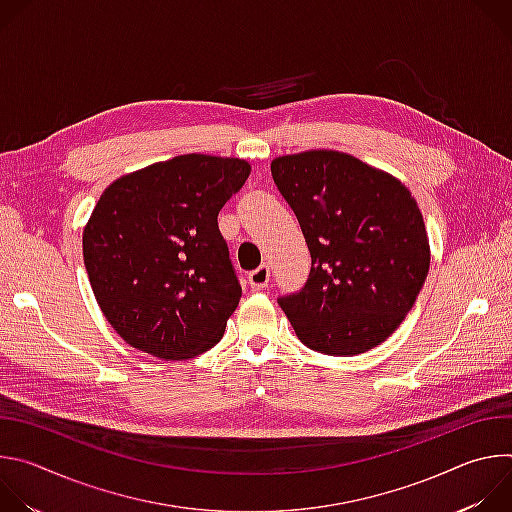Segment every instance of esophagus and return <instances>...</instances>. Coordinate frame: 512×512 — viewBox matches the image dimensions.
<instances>
[{
	"label": "esophagus",
	"instance_id": "esophagus-1",
	"mask_svg": "<svg viewBox=\"0 0 512 512\" xmlns=\"http://www.w3.org/2000/svg\"><path fill=\"white\" fill-rule=\"evenodd\" d=\"M269 277H271V271H269V265H259L255 271L249 273V285L259 291L263 287L269 285Z\"/></svg>",
	"mask_w": 512,
	"mask_h": 512
}]
</instances>
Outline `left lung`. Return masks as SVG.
Instances as JSON below:
<instances>
[{"instance_id": "left-lung-1", "label": "left lung", "mask_w": 512, "mask_h": 512, "mask_svg": "<svg viewBox=\"0 0 512 512\" xmlns=\"http://www.w3.org/2000/svg\"><path fill=\"white\" fill-rule=\"evenodd\" d=\"M271 176L312 257L304 287L277 298L298 338L330 356L360 354L387 340L429 271L427 233L411 192L330 150L277 158Z\"/></svg>"}]
</instances>
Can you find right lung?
Segmentation results:
<instances>
[{
    "instance_id": "add662e5",
    "label": "right lung",
    "mask_w": 512,
    "mask_h": 512,
    "mask_svg": "<svg viewBox=\"0 0 512 512\" xmlns=\"http://www.w3.org/2000/svg\"><path fill=\"white\" fill-rule=\"evenodd\" d=\"M249 172L245 160L188 154L101 194L83 257L105 318L129 346L182 360L223 338L243 289L218 212Z\"/></svg>"
}]
</instances>
